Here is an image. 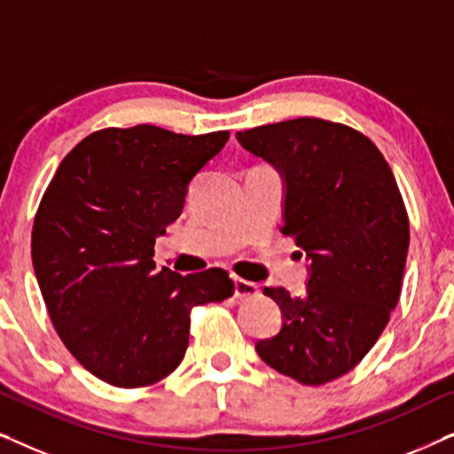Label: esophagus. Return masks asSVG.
I'll list each match as a JSON object with an SVG mask.
<instances>
[{"mask_svg": "<svg viewBox=\"0 0 454 454\" xmlns=\"http://www.w3.org/2000/svg\"><path fill=\"white\" fill-rule=\"evenodd\" d=\"M258 294V285L252 281H246V278L233 277V295L235 297H250Z\"/></svg>", "mask_w": 454, "mask_h": 454, "instance_id": "1", "label": "esophagus"}]
</instances>
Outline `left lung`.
<instances>
[{"label": "left lung", "instance_id": "8db88e82", "mask_svg": "<svg viewBox=\"0 0 454 454\" xmlns=\"http://www.w3.org/2000/svg\"><path fill=\"white\" fill-rule=\"evenodd\" d=\"M235 138L281 176V233L295 238L308 260L300 297L264 289L283 322L256 353L301 384L331 382L362 362L399 303L409 219L395 176L370 138L316 117Z\"/></svg>", "mask_w": 454, "mask_h": 454}]
</instances>
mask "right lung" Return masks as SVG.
Segmentation results:
<instances>
[{"instance_id":"1","label":"right lung","mask_w":454,"mask_h":454,"mask_svg":"<svg viewBox=\"0 0 454 454\" xmlns=\"http://www.w3.org/2000/svg\"><path fill=\"white\" fill-rule=\"evenodd\" d=\"M229 132L107 128L78 142L33 227V266L55 331L90 374L121 388L159 382L188 349L194 306L233 294L227 270L154 269V239L182 213Z\"/></svg>"}]
</instances>
